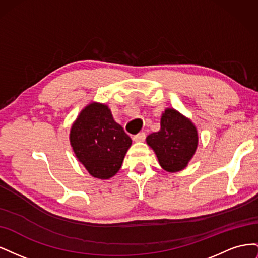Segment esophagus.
Here are the masks:
<instances>
[{"label":"esophagus","instance_id":"obj_1","mask_svg":"<svg viewBox=\"0 0 258 258\" xmlns=\"http://www.w3.org/2000/svg\"><path fill=\"white\" fill-rule=\"evenodd\" d=\"M132 139H134V141H136V142H143L145 140V134L144 132H140V134L134 136V138Z\"/></svg>","mask_w":258,"mask_h":258}]
</instances>
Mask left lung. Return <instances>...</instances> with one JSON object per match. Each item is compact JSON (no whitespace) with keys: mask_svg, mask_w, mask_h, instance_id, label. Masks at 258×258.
I'll use <instances>...</instances> for the list:
<instances>
[{"mask_svg":"<svg viewBox=\"0 0 258 258\" xmlns=\"http://www.w3.org/2000/svg\"><path fill=\"white\" fill-rule=\"evenodd\" d=\"M157 156L159 165L168 172L185 169L198 146V132L190 119L174 108H166L160 119V130L146 138Z\"/></svg>","mask_w":258,"mask_h":258,"instance_id":"obj_1","label":"left lung"}]
</instances>
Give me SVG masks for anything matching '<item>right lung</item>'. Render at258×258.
Segmentation results:
<instances>
[{"label": "right lung", "mask_w": 258, "mask_h": 258, "mask_svg": "<svg viewBox=\"0 0 258 258\" xmlns=\"http://www.w3.org/2000/svg\"><path fill=\"white\" fill-rule=\"evenodd\" d=\"M70 143L90 175L107 179L119 171L132 140L114 120L107 105L92 102L73 122Z\"/></svg>", "instance_id": "right-lung-1"}]
</instances>
